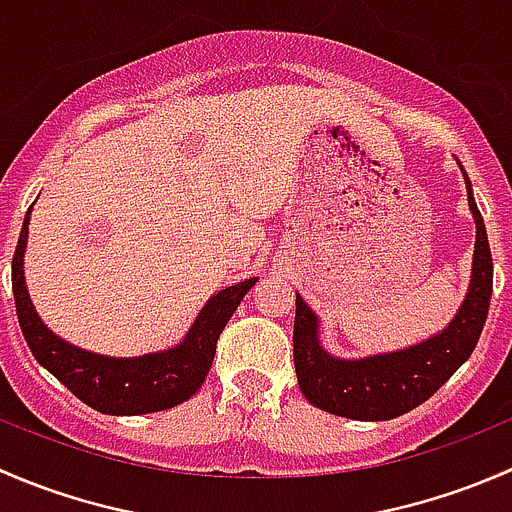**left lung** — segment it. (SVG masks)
<instances>
[{"instance_id":"obj_1","label":"left lung","mask_w":512,"mask_h":512,"mask_svg":"<svg viewBox=\"0 0 512 512\" xmlns=\"http://www.w3.org/2000/svg\"><path fill=\"white\" fill-rule=\"evenodd\" d=\"M466 188L468 205L476 218L473 277L468 297L441 334L404 352L376 354L356 361L337 359L319 347L317 317L297 294L292 337L294 369L299 389L309 404L356 421H389L431 399L473 354L493 294V257L468 175Z\"/></svg>"}]
</instances>
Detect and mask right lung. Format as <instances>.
<instances>
[{
	"label": "right lung",
	"instance_id": "add662e5",
	"mask_svg": "<svg viewBox=\"0 0 512 512\" xmlns=\"http://www.w3.org/2000/svg\"><path fill=\"white\" fill-rule=\"evenodd\" d=\"M29 215H32V208L24 218L22 235H19L17 250H14L12 289L19 327H22L34 359L49 374H54L76 399L101 414H153V411L173 409V406L188 401L203 386L205 376L213 366L220 334L230 322L237 304L257 282V277L237 282L235 287H227L215 294L198 314L188 337L168 352L136 356V359H111V356L81 352L56 337L54 332H49L32 307L27 285H24V247H27Z\"/></svg>",
	"mask_w": 512,
	"mask_h": 512
}]
</instances>
